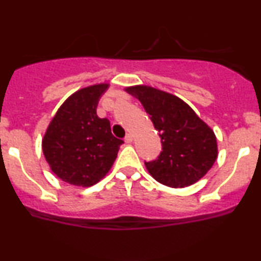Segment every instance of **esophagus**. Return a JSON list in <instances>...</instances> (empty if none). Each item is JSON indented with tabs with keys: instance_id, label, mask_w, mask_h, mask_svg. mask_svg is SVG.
Returning a JSON list of instances; mask_svg holds the SVG:
<instances>
[{
	"instance_id": "1",
	"label": "esophagus",
	"mask_w": 261,
	"mask_h": 261,
	"mask_svg": "<svg viewBox=\"0 0 261 261\" xmlns=\"http://www.w3.org/2000/svg\"><path fill=\"white\" fill-rule=\"evenodd\" d=\"M133 140H134L133 136H131L130 134L125 136V142H126V143H131V142H133Z\"/></svg>"
}]
</instances>
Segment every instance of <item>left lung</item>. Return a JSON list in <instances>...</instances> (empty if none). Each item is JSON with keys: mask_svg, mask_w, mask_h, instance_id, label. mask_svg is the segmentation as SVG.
<instances>
[{"mask_svg": "<svg viewBox=\"0 0 261 261\" xmlns=\"http://www.w3.org/2000/svg\"><path fill=\"white\" fill-rule=\"evenodd\" d=\"M141 101L160 133L162 152L145 162L148 173L161 184L184 188L202 178L217 158L214 131L185 101L148 86L125 89Z\"/></svg>", "mask_w": 261, "mask_h": 261, "instance_id": "8db88e82", "label": "left lung"}]
</instances>
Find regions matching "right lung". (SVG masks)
<instances>
[{
    "label": "right lung",
    "mask_w": 261,
    "mask_h": 261,
    "mask_svg": "<svg viewBox=\"0 0 261 261\" xmlns=\"http://www.w3.org/2000/svg\"><path fill=\"white\" fill-rule=\"evenodd\" d=\"M108 87L100 83L74 92L59 108L44 135L45 160L68 184H97L112 168L124 143L112 134L110 121L97 115L98 101Z\"/></svg>",
    "instance_id": "add662e5"
}]
</instances>
